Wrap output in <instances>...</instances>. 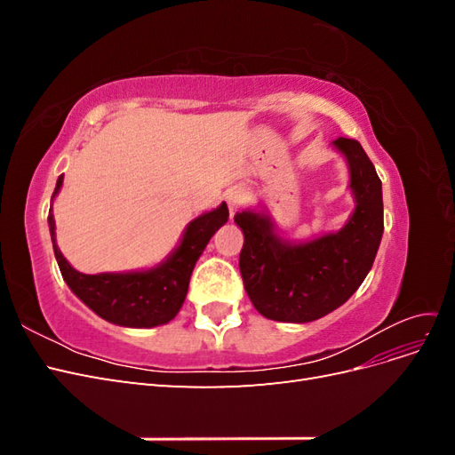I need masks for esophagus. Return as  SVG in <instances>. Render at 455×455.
<instances>
[{"instance_id":"esophagus-1","label":"esophagus","mask_w":455,"mask_h":455,"mask_svg":"<svg viewBox=\"0 0 455 455\" xmlns=\"http://www.w3.org/2000/svg\"><path fill=\"white\" fill-rule=\"evenodd\" d=\"M244 199H246V196H244V191H243L241 188L229 189L228 194H226V201H228V206H229V212H231V214L237 212V211L241 209V206H243Z\"/></svg>"}]
</instances>
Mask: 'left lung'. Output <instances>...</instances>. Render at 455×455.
Segmentation results:
<instances>
[{
	"label": "left lung",
	"mask_w": 455,
	"mask_h": 455,
	"mask_svg": "<svg viewBox=\"0 0 455 455\" xmlns=\"http://www.w3.org/2000/svg\"><path fill=\"white\" fill-rule=\"evenodd\" d=\"M332 146L347 161L355 197V211L339 231L292 243L277 235L267 212L235 214L244 235L239 256L244 291L266 319H321L346 304L374 264L383 235L381 180L359 142L338 139Z\"/></svg>",
	"instance_id": "1"
}]
</instances>
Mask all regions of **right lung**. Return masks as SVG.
<instances>
[{
    "mask_svg": "<svg viewBox=\"0 0 455 455\" xmlns=\"http://www.w3.org/2000/svg\"><path fill=\"white\" fill-rule=\"evenodd\" d=\"M62 180L64 176L60 174L52 199L60 191ZM228 204L222 203L218 209L191 220L180 244L156 267L99 275L79 273L68 264V259L57 246L54 218L51 211L47 222L54 256H57L60 273L70 291L108 323L129 328H151L167 324L180 311L188 294L191 271H194L211 237L228 222Z\"/></svg>",
    "mask_w": 455,
    "mask_h": 455,
    "instance_id": "add662e5",
    "label": "right lung"
}]
</instances>
